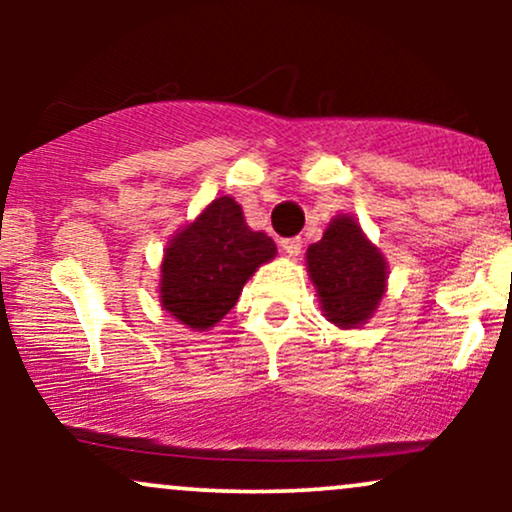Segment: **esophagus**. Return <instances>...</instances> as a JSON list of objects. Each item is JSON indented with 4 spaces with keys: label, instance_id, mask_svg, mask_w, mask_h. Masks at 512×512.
Listing matches in <instances>:
<instances>
[{
    "label": "esophagus",
    "instance_id": "1",
    "mask_svg": "<svg viewBox=\"0 0 512 512\" xmlns=\"http://www.w3.org/2000/svg\"><path fill=\"white\" fill-rule=\"evenodd\" d=\"M301 248H303V240L301 238L281 240V250H284L286 257H291V260H298V255H301Z\"/></svg>",
    "mask_w": 512,
    "mask_h": 512
}]
</instances>
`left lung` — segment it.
<instances>
[{"instance_id": "8db88e82", "label": "left lung", "mask_w": 512, "mask_h": 512, "mask_svg": "<svg viewBox=\"0 0 512 512\" xmlns=\"http://www.w3.org/2000/svg\"><path fill=\"white\" fill-rule=\"evenodd\" d=\"M305 267L322 315L339 330L366 325L383 303L390 279L385 255L351 214H337L305 252Z\"/></svg>"}]
</instances>
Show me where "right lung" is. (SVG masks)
Returning a JSON list of instances; mask_svg holds the SVG:
<instances>
[{"mask_svg": "<svg viewBox=\"0 0 512 512\" xmlns=\"http://www.w3.org/2000/svg\"><path fill=\"white\" fill-rule=\"evenodd\" d=\"M274 257V240L252 231L236 199L221 195L168 240L158 301L180 325L207 332L236 305L250 276Z\"/></svg>", "mask_w": 512, "mask_h": 512, "instance_id": "1", "label": "right lung"}]
</instances>
